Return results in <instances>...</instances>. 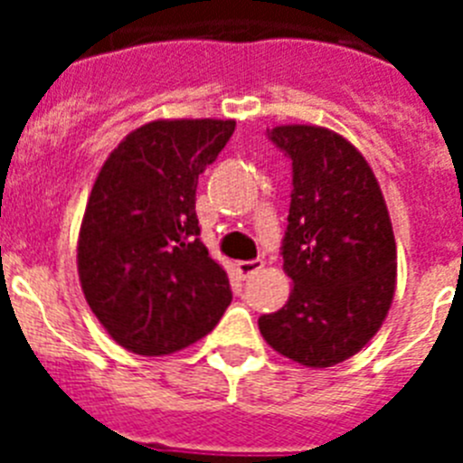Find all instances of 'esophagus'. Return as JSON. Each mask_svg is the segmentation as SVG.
<instances>
[{
  "mask_svg": "<svg viewBox=\"0 0 463 463\" xmlns=\"http://www.w3.org/2000/svg\"><path fill=\"white\" fill-rule=\"evenodd\" d=\"M264 267V261L261 260H252V261H236V271L241 273V278H250L255 276L260 269Z\"/></svg>",
  "mask_w": 463,
  "mask_h": 463,
  "instance_id": "obj_1",
  "label": "esophagus"
}]
</instances>
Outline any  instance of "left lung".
<instances>
[{
	"instance_id": "obj_1",
	"label": "left lung",
	"mask_w": 463,
	"mask_h": 463,
	"mask_svg": "<svg viewBox=\"0 0 463 463\" xmlns=\"http://www.w3.org/2000/svg\"><path fill=\"white\" fill-rule=\"evenodd\" d=\"M269 138L292 159L282 269L288 304L261 315L264 341L310 369L357 354L383 326L396 288V241L369 162L341 134L278 125Z\"/></svg>"
}]
</instances>
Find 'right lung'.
<instances>
[{"label":"right lung","instance_id":"add662e5","mask_svg":"<svg viewBox=\"0 0 463 463\" xmlns=\"http://www.w3.org/2000/svg\"><path fill=\"white\" fill-rule=\"evenodd\" d=\"M234 120H153L101 166L79 234L85 301L109 336L159 357L203 338L232 304L227 271L199 241L196 183Z\"/></svg>","mask_w":463,"mask_h":463}]
</instances>
